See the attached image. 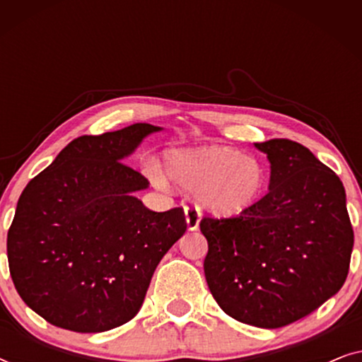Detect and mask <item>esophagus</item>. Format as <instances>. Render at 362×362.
I'll return each instance as SVG.
<instances>
[{
    "label": "esophagus",
    "instance_id": "obj_1",
    "mask_svg": "<svg viewBox=\"0 0 362 362\" xmlns=\"http://www.w3.org/2000/svg\"><path fill=\"white\" fill-rule=\"evenodd\" d=\"M185 216H186L187 229L196 230L197 227H199V222H201V212L197 211L196 207L187 206V207H185Z\"/></svg>",
    "mask_w": 362,
    "mask_h": 362
}]
</instances>
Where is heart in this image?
<instances>
[{
  "mask_svg": "<svg viewBox=\"0 0 362 362\" xmlns=\"http://www.w3.org/2000/svg\"><path fill=\"white\" fill-rule=\"evenodd\" d=\"M156 185L166 187L168 176L185 189H194L197 206L219 217H234L250 209L265 187V168L259 158L230 146L181 148L166 156V173L151 165Z\"/></svg>",
  "mask_w": 362,
  "mask_h": 362,
  "instance_id": "1",
  "label": "heart"
}]
</instances>
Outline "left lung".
<instances>
[{"label": "left lung", "instance_id": "obj_1", "mask_svg": "<svg viewBox=\"0 0 362 362\" xmlns=\"http://www.w3.org/2000/svg\"><path fill=\"white\" fill-rule=\"evenodd\" d=\"M270 163L269 192L230 219L201 221L204 275L217 305L257 328L320 308L348 276L354 232L343 182L300 143H254Z\"/></svg>", "mask_w": 362, "mask_h": 362}]
</instances>
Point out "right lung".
Segmentation results:
<instances>
[{"label": "right lung", "instance_id": "right-lung-1", "mask_svg": "<svg viewBox=\"0 0 362 362\" xmlns=\"http://www.w3.org/2000/svg\"><path fill=\"white\" fill-rule=\"evenodd\" d=\"M160 130L135 123L78 136L19 196L9 272L24 303L51 325L77 333L125 325L186 232L181 207L155 212L135 197L150 182L123 163Z\"/></svg>", "mask_w": 362, "mask_h": 362}]
</instances>
